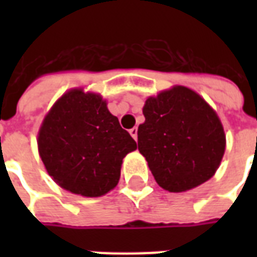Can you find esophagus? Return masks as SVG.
Listing matches in <instances>:
<instances>
[{"mask_svg": "<svg viewBox=\"0 0 257 257\" xmlns=\"http://www.w3.org/2000/svg\"><path fill=\"white\" fill-rule=\"evenodd\" d=\"M129 133H131V136H132L135 140H137V128L136 126L132 129H129Z\"/></svg>", "mask_w": 257, "mask_h": 257, "instance_id": "1", "label": "esophagus"}]
</instances>
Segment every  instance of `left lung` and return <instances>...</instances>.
Segmentation results:
<instances>
[{
    "label": "left lung",
    "mask_w": 257,
    "mask_h": 257,
    "mask_svg": "<svg viewBox=\"0 0 257 257\" xmlns=\"http://www.w3.org/2000/svg\"><path fill=\"white\" fill-rule=\"evenodd\" d=\"M139 125V151L161 188L184 192L209 180L225 151V135L216 112L185 86H175L145 101Z\"/></svg>",
    "instance_id": "obj_1"
}]
</instances>
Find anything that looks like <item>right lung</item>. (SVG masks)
<instances>
[{"instance_id":"obj_1","label":"right lung","mask_w":257,"mask_h":257,"mask_svg":"<svg viewBox=\"0 0 257 257\" xmlns=\"http://www.w3.org/2000/svg\"><path fill=\"white\" fill-rule=\"evenodd\" d=\"M46 171L66 191L97 197L116 187L122 159L137 148L98 94L74 89L46 114L38 133Z\"/></svg>"}]
</instances>
